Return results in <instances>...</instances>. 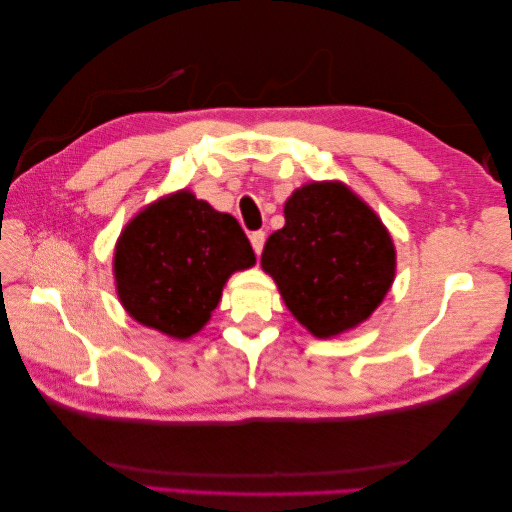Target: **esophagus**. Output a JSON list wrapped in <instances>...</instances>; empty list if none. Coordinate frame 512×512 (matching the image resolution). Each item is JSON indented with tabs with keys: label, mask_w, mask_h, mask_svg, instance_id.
Instances as JSON below:
<instances>
[{
	"label": "esophagus",
	"mask_w": 512,
	"mask_h": 512,
	"mask_svg": "<svg viewBox=\"0 0 512 512\" xmlns=\"http://www.w3.org/2000/svg\"><path fill=\"white\" fill-rule=\"evenodd\" d=\"M264 242H266V233H264V231H255V233H250V244H253L255 255H262Z\"/></svg>",
	"instance_id": "34e87169"
}]
</instances>
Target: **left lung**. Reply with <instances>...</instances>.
I'll list each match as a JSON object with an SVG mask.
<instances>
[{
    "label": "left lung",
    "instance_id": "left-lung-1",
    "mask_svg": "<svg viewBox=\"0 0 512 512\" xmlns=\"http://www.w3.org/2000/svg\"><path fill=\"white\" fill-rule=\"evenodd\" d=\"M286 226L268 237L262 266L301 325L328 339L356 328L385 299L396 250L383 222L339 182L290 195Z\"/></svg>",
    "mask_w": 512,
    "mask_h": 512
}]
</instances>
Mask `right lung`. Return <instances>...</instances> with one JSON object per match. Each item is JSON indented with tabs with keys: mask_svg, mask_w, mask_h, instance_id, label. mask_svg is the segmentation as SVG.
<instances>
[{
	"mask_svg": "<svg viewBox=\"0 0 512 512\" xmlns=\"http://www.w3.org/2000/svg\"><path fill=\"white\" fill-rule=\"evenodd\" d=\"M255 264L242 226L180 191L127 224L114 253L118 297L147 328L189 339L209 321L235 270Z\"/></svg>",
	"mask_w": 512,
	"mask_h": 512,
	"instance_id": "right-lung-1",
	"label": "right lung"
}]
</instances>
